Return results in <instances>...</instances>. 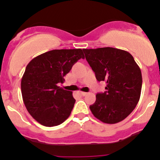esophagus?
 <instances>
[{
	"mask_svg": "<svg viewBox=\"0 0 160 160\" xmlns=\"http://www.w3.org/2000/svg\"><path fill=\"white\" fill-rule=\"evenodd\" d=\"M80 94H81L82 96H85V95H87V94H88V93H86V92H83V91H80Z\"/></svg>",
	"mask_w": 160,
	"mask_h": 160,
	"instance_id": "esophagus-1",
	"label": "esophagus"
}]
</instances>
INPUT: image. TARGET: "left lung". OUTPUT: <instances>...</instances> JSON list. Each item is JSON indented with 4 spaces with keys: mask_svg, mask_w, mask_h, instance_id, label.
<instances>
[{
    "mask_svg": "<svg viewBox=\"0 0 160 160\" xmlns=\"http://www.w3.org/2000/svg\"><path fill=\"white\" fill-rule=\"evenodd\" d=\"M98 81L106 83L90 105L94 116L105 123H119L137 105L142 86V72L129 52L114 48L83 49Z\"/></svg>",
    "mask_w": 160,
    "mask_h": 160,
    "instance_id": "1",
    "label": "left lung"
}]
</instances>
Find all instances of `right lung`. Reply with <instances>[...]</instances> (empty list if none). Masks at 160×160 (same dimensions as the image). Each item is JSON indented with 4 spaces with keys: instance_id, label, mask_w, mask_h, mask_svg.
<instances>
[{
    "instance_id": "obj_1",
    "label": "right lung",
    "mask_w": 160,
    "mask_h": 160,
    "mask_svg": "<svg viewBox=\"0 0 160 160\" xmlns=\"http://www.w3.org/2000/svg\"><path fill=\"white\" fill-rule=\"evenodd\" d=\"M80 58L81 49L52 50L38 55L27 65L21 81L23 102L32 118L45 127L61 124L72 112V92L58 86Z\"/></svg>"
}]
</instances>
